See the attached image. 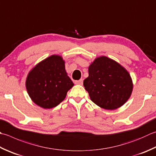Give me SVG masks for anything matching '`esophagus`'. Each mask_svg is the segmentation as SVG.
I'll return each instance as SVG.
<instances>
[{"label": "esophagus", "instance_id": "34e87169", "mask_svg": "<svg viewBox=\"0 0 156 156\" xmlns=\"http://www.w3.org/2000/svg\"><path fill=\"white\" fill-rule=\"evenodd\" d=\"M75 84H78V85H82V84H83V80H82V79H80V80L76 81Z\"/></svg>", "mask_w": 156, "mask_h": 156}]
</instances>
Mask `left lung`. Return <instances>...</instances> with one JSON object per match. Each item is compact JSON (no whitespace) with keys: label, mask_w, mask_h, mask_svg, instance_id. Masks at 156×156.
Masks as SVG:
<instances>
[{"label":"left lung","mask_w":156,"mask_h":156,"mask_svg":"<svg viewBox=\"0 0 156 156\" xmlns=\"http://www.w3.org/2000/svg\"><path fill=\"white\" fill-rule=\"evenodd\" d=\"M90 100L101 108L113 110L122 106L132 94L133 83L129 72L105 56L97 57L88 67L83 82Z\"/></svg>","instance_id":"obj_1"}]
</instances>
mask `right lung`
<instances>
[{
  "label": "right lung",
  "mask_w": 156,
  "mask_h": 156,
  "mask_svg": "<svg viewBox=\"0 0 156 156\" xmlns=\"http://www.w3.org/2000/svg\"><path fill=\"white\" fill-rule=\"evenodd\" d=\"M73 86L74 83L66 71L65 61L58 55H53L36 64L26 80L30 99L44 109L59 105Z\"/></svg>",
  "instance_id": "right-lung-1"
}]
</instances>
